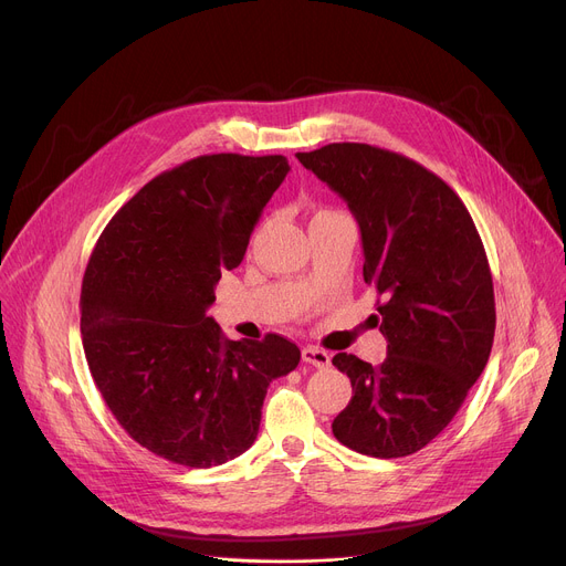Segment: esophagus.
Wrapping results in <instances>:
<instances>
[{
  "label": "esophagus",
  "mask_w": 566,
  "mask_h": 566,
  "mask_svg": "<svg viewBox=\"0 0 566 566\" xmlns=\"http://www.w3.org/2000/svg\"><path fill=\"white\" fill-rule=\"evenodd\" d=\"M303 359L316 368H327L329 366V355L327 350L318 348V346H307L303 348Z\"/></svg>",
  "instance_id": "1"
}]
</instances>
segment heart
Returning <instances> with one entry per match:
<instances>
[{"label":"heart","mask_w":566,"mask_h":566,"mask_svg":"<svg viewBox=\"0 0 566 566\" xmlns=\"http://www.w3.org/2000/svg\"><path fill=\"white\" fill-rule=\"evenodd\" d=\"M325 213H332V211H318L316 216H325Z\"/></svg>","instance_id":"1"}]
</instances>
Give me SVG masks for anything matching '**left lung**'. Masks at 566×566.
<instances>
[{"label":"left lung","mask_w":566,"mask_h":566,"mask_svg":"<svg viewBox=\"0 0 566 566\" xmlns=\"http://www.w3.org/2000/svg\"><path fill=\"white\" fill-rule=\"evenodd\" d=\"M295 157L348 202L364 282L382 295L387 359L370 366L334 355L353 398L332 432L361 455H411L453 421L492 353L496 303L484 245L453 188L417 161L366 143Z\"/></svg>","instance_id":"obj_1"}]
</instances>
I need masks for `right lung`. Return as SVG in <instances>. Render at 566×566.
I'll return each mask as SVG.
<instances>
[{
  "label": "right lung",
  "instance_id": "add662e5",
  "mask_svg": "<svg viewBox=\"0 0 566 566\" xmlns=\"http://www.w3.org/2000/svg\"><path fill=\"white\" fill-rule=\"evenodd\" d=\"M282 155H205L147 181L111 218L82 284V342L125 432L168 462L209 469L254 443L269 385L300 350L280 334L232 342L207 316L243 261Z\"/></svg>",
  "mask_w": 566,
  "mask_h": 566
}]
</instances>
